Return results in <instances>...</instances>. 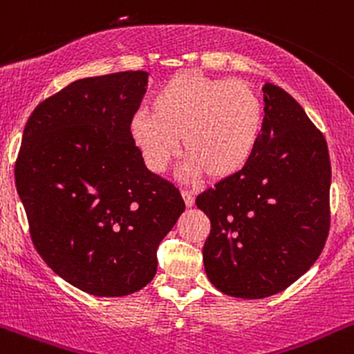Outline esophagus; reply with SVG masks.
I'll return each mask as SVG.
<instances>
[{"mask_svg":"<svg viewBox=\"0 0 354 354\" xmlns=\"http://www.w3.org/2000/svg\"><path fill=\"white\" fill-rule=\"evenodd\" d=\"M181 195H183V198H185L186 207L192 208L193 205H195V195H193L192 192H188V189H183V192H181Z\"/></svg>","mask_w":354,"mask_h":354,"instance_id":"obj_1","label":"esophagus"}]
</instances>
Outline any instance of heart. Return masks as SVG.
Segmentation results:
<instances>
[{
	"instance_id": "1",
	"label": "heart",
	"mask_w": 354,
	"mask_h": 354,
	"mask_svg": "<svg viewBox=\"0 0 354 354\" xmlns=\"http://www.w3.org/2000/svg\"><path fill=\"white\" fill-rule=\"evenodd\" d=\"M153 112L138 111L129 136L145 165L165 173L180 151L188 154L186 178L207 173L225 180L247 166L263 129V104L243 80H227L186 70L169 77L153 97Z\"/></svg>"
}]
</instances>
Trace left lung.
Wrapping results in <instances>:
<instances>
[{"mask_svg":"<svg viewBox=\"0 0 354 354\" xmlns=\"http://www.w3.org/2000/svg\"><path fill=\"white\" fill-rule=\"evenodd\" d=\"M263 129L243 169L196 196L212 230L203 263L223 294L262 299L310 269L329 234L328 142L304 109L263 85Z\"/></svg>","mask_w":354,"mask_h":354,"instance_id":"obj_1","label":"left lung"}]
</instances>
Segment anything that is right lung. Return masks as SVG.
Listing matches in <instances>:
<instances>
[{
    "mask_svg": "<svg viewBox=\"0 0 354 354\" xmlns=\"http://www.w3.org/2000/svg\"><path fill=\"white\" fill-rule=\"evenodd\" d=\"M147 75L75 80L38 104L23 131L15 181L33 245L92 296H127L153 281L159 242L185 212L180 189L151 173L131 141Z\"/></svg>",
    "mask_w": 354,
    "mask_h": 354,
    "instance_id": "1",
    "label": "right lung"
}]
</instances>
